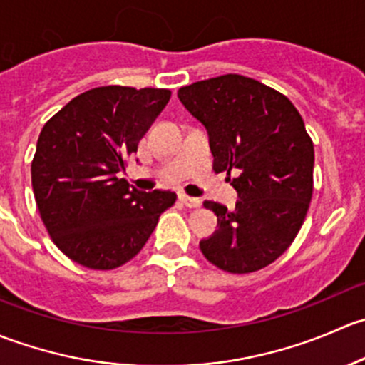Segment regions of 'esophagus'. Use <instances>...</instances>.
Returning <instances> with one entry per match:
<instances>
[{"instance_id":"obj_1","label":"esophagus","mask_w":365,"mask_h":365,"mask_svg":"<svg viewBox=\"0 0 365 365\" xmlns=\"http://www.w3.org/2000/svg\"><path fill=\"white\" fill-rule=\"evenodd\" d=\"M180 201H182V205H185L187 208H197V206H201V201L197 200V197L185 196V194H180Z\"/></svg>"}]
</instances>
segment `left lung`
<instances>
[{
  "label": "left lung",
  "mask_w": 365,
  "mask_h": 365,
  "mask_svg": "<svg viewBox=\"0 0 365 365\" xmlns=\"http://www.w3.org/2000/svg\"><path fill=\"white\" fill-rule=\"evenodd\" d=\"M178 98L208 132L215 173H238L235 210L203 203L217 230L201 252L231 274L261 270L292 245L311 203L314 146L304 120L288 97L238 73L180 88Z\"/></svg>",
  "instance_id": "8db88e82"
}]
</instances>
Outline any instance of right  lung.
<instances>
[{
	"mask_svg": "<svg viewBox=\"0 0 365 365\" xmlns=\"http://www.w3.org/2000/svg\"><path fill=\"white\" fill-rule=\"evenodd\" d=\"M169 97L157 88H93L43 125L31 162L33 194L53 242L76 263L121 267L175 205L171 190L143 192L120 178Z\"/></svg>",
	"mask_w": 365,
	"mask_h": 365,
	"instance_id": "1",
	"label": "right lung"
}]
</instances>
